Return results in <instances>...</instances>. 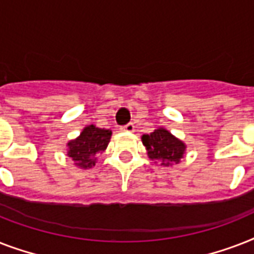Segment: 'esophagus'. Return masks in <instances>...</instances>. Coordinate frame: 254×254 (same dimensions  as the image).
<instances>
[{
	"mask_svg": "<svg viewBox=\"0 0 254 254\" xmlns=\"http://www.w3.org/2000/svg\"><path fill=\"white\" fill-rule=\"evenodd\" d=\"M121 130L127 131V133H133V131H134V125H133V124H127V125L121 127Z\"/></svg>",
	"mask_w": 254,
	"mask_h": 254,
	"instance_id": "obj_1",
	"label": "esophagus"
}]
</instances>
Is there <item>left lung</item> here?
<instances>
[{"label": "left lung", "mask_w": 254, "mask_h": 254, "mask_svg": "<svg viewBox=\"0 0 254 254\" xmlns=\"http://www.w3.org/2000/svg\"><path fill=\"white\" fill-rule=\"evenodd\" d=\"M141 139L146 147L149 159L154 161V163H161V166L178 165L185 158L187 145L165 127H158L150 134H143Z\"/></svg>", "instance_id": "1"}]
</instances>
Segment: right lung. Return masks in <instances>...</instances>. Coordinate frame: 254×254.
Wrapping results in <instances>:
<instances>
[{"label":"right lung","mask_w":254,"mask_h":254,"mask_svg":"<svg viewBox=\"0 0 254 254\" xmlns=\"http://www.w3.org/2000/svg\"><path fill=\"white\" fill-rule=\"evenodd\" d=\"M112 130L87 125L76 138L67 142V155L79 169H92L97 162V154L107 150Z\"/></svg>","instance_id":"1"}]
</instances>
